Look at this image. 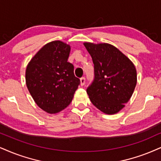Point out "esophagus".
I'll return each mask as SVG.
<instances>
[{
    "label": "esophagus",
    "instance_id": "34e87169",
    "mask_svg": "<svg viewBox=\"0 0 161 161\" xmlns=\"http://www.w3.org/2000/svg\"><path fill=\"white\" fill-rule=\"evenodd\" d=\"M80 85L81 86H84V85L85 84V81H86V79H85V77H81V78L80 79Z\"/></svg>",
    "mask_w": 161,
    "mask_h": 161
}]
</instances>
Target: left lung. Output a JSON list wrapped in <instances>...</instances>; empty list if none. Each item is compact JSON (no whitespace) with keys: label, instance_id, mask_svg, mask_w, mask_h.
<instances>
[{"label":"left lung","instance_id":"8db88e82","mask_svg":"<svg viewBox=\"0 0 161 161\" xmlns=\"http://www.w3.org/2000/svg\"><path fill=\"white\" fill-rule=\"evenodd\" d=\"M94 64L95 78L86 90L91 102L106 114H117L130 100L136 85L134 63L108 43L84 42Z\"/></svg>","mask_w":161,"mask_h":161}]
</instances>
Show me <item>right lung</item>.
I'll list each match as a JSON object with an SVG mask.
<instances>
[{"label":"right lung","instance_id":"obj_1","mask_svg":"<svg viewBox=\"0 0 161 161\" xmlns=\"http://www.w3.org/2000/svg\"><path fill=\"white\" fill-rule=\"evenodd\" d=\"M70 45L56 40L47 43L27 65L26 85L36 104L47 114H55L70 104L80 79L68 62Z\"/></svg>","mask_w":161,"mask_h":161}]
</instances>
